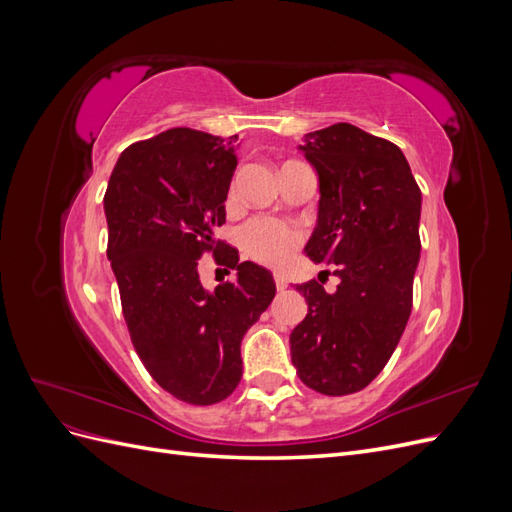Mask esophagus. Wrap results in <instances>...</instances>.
<instances>
[{
  "label": "esophagus",
  "instance_id": "obj_1",
  "mask_svg": "<svg viewBox=\"0 0 512 512\" xmlns=\"http://www.w3.org/2000/svg\"><path fill=\"white\" fill-rule=\"evenodd\" d=\"M273 280H275V288H277V290L288 288V277H286L282 271H275V273H273Z\"/></svg>",
  "mask_w": 512,
  "mask_h": 512
}]
</instances>
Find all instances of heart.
<instances>
[{
  "label": "heart",
  "instance_id": "b5f03b06",
  "mask_svg": "<svg viewBox=\"0 0 512 512\" xmlns=\"http://www.w3.org/2000/svg\"><path fill=\"white\" fill-rule=\"evenodd\" d=\"M243 252L262 265H284L301 243V232L280 220L254 218L239 230Z\"/></svg>",
  "mask_w": 512,
  "mask_h": 512
}]
</instances>
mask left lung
Listing matches in <instances>:
<instances>
[{"mask_svg": "<svg viewBox=\"0 0 512 512\" xmlns=\"http://www.w3.org/2000/svg\"><path fill=\"white\" fill-rule=\"evenodd\" d=\"M299 149L320 190L305 254L335 265L339 284H297L307 316L290 333V356L309 389L350 395L380 374L408 324L423 196L401 149L352 123L309 132Z\"/></svg>", "mask_w": 512, "mask_h": 512, "instance_id": "8db88e82", "label": "left lung"}]
</instances>
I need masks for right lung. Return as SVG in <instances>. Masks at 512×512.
I'll use <instances>...</instances> for the list:
<instances>
[{
	"mask_svg": "<svg viewBox=\"0 0 512 512\" xmlns=\"http://www.w3.org/2000/svg\"><path fill=\"white\" fill-rule=\"evenodd\" d=\"M237 149V136L166 130L121 153L104 194L106 256L132 344L151 378L192 406L237 389L241 339L275 297L265 267L215 241ZM211 249L227 250L238 280L207 291L197 260Z\"/></svg>",
	"mask_w": 512,
	"mask_h": 512,
	"instance_id": "obj_1",
	"label": "right lung"
}]
</instances>
